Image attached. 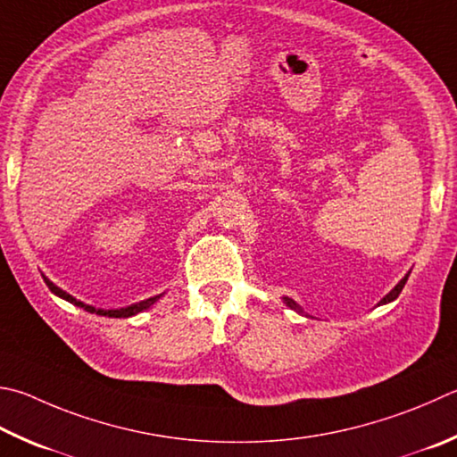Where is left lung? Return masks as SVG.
<instances>
[{
    "label": "left lung",
    "instance_id": "left-lung-1",
    "mask_svg": "<svg viewBox=\"0 0 457 457\" xmlns=\"http://www.w3.org/2000/svg\"><path fill=\"white\" fill-rule=\"evenodd\" d=\"M405 281H408V276H405L402 281H400V284H397L394 289H392V292H389L386 297H384V300H381V303H387V302H394L395 300V297L397 295H400L402 294V289H403V286H405ZM286 303L289 305V308H294V310H300V308H297V303L294 302V300H287V297H286Z\"/></svg>",
    "mask_w": 457,
    "mask_h": 457
}]
</instances>
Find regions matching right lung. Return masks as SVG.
Wrapping results in <instances>:
<instances>
[{"label": "right lung", "mask_w": 457, "mask_h": 457, "mask_svg": "<svg viewBox=\"0 0 457 457\" xmlns=\"http://www.w3.org/2000/svg\"><path fill=\"white\" fill-rule=\"evenodd\" d=\"M44 281H46V286L52 289V292L55 294V295H60V297H63V300H68L70 303H76L78 308H84L86 312H89V313H97V315H107V318H129V315H136V313H139V312H144V310H147L149 305H152L157 297L160 295H155V297H149V300H145V302H139V303H134V305H129V308H121V310H96V308H91V305H86V303H81L79 300H76V297H71L70 294H65L63 289H60L57 286H54L52 281H49L46 276H44Z\"/></svg>", "instance_id": "obj_1"}]
</instances>
